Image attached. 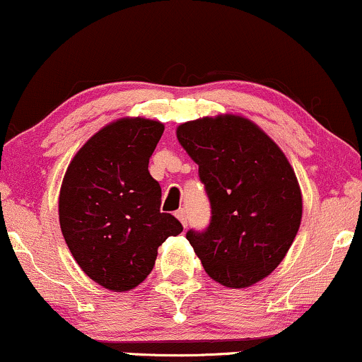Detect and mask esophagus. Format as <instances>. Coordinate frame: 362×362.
<instances>
[{
    "mask_svg": "<svg viewBox=\"0 0 362 362\" xmlns=\"http://www.w3.org/2000/svg\"><path fill=\"white\" fill-rule=\"evenodd\" d=\"M177 218H178V221H180L182 222V226H184V227H187V214H185V210L184 209H180V210H177Z\"/></svg>",
    "mask_w": 362,
    "mask_h": 362,
    "instance_id": "esophagus-1",
    "label": "esophagus"
}]
</instances>
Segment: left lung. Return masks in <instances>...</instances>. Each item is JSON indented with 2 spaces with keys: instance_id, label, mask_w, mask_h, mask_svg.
<instances>
[{
  "instance_id": "1",
  "label": "left lung",
  "mask_w": 362,
  "mask_h": 362,
  "mask_svg": "<svg viewBox=\"0 0 362 362\" xmlns=\"http://www.w3.org/2000/svg\"><path fill=\"white\" fill-rule=\"evenodd\" d=\"M177 139L199 165L212 221L187 232L215 282L244 289L282 262L303 218L296 172L279 145L252 120L223 113L177 127Z\"/></svg>"
}]
</instances>
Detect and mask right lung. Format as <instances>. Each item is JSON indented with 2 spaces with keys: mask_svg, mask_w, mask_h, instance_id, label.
<instances>
[{
  "mask_svg": "<svg viewBox=\"0 0 362 362\" xmlns=\"http://www.w3.org/2000/svg\"><path fill=\"white\" fill-rule=\"evenodd\" d=\"M163 128L144 117L118 118L86 140L63 177L62 234L81 271L108 291L135 289L158 247L184 230L160 212L162 189L148 172Z\"/></svg>",
  "mask_w": 362,
  "mask_h": 362,
  "instance_id": "right-lung-1",
  "label": "right lung"
}]
</instances>
